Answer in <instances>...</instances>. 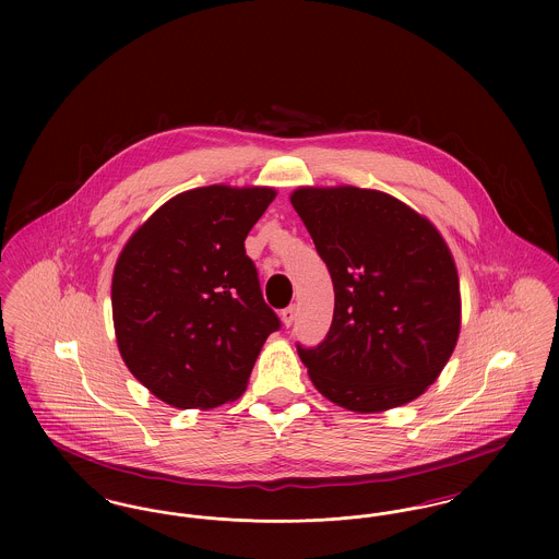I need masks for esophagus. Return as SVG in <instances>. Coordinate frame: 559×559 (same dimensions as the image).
<instances>
[{
  "mask_svg": "<svg viewBox=\"0 0 559 559\" xmlns=\"http://www.w3.org/2000/svg\"><path fill=\"white\" fill-rule=\"evenodd\" d=\"M295 317H297L295 306H287V308L281 312V319H283V324H285V326H292Z\"/></svg>",
  "mask_w": 559,
  "mask_h": 559,
  "instance_id": "esophagus-1",
  "label": "esophagus"
}]
</instances>
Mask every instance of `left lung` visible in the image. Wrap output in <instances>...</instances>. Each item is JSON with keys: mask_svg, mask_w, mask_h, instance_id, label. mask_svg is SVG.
Returning a JSON list of instances; mask_svg holds the SVG:
<instances>
[{"mask_svg": "<svg viewBox=\"0 0 559 559\" xmlns=\"http://www.w3.org/2000/svg\"><path fill=\"white\" fill-rule=\"evenodd\" d=\"M329 267L335 310L317 347L297 346L324 399L381 413L419 399L461 331V292L438 228L396 197L356 187L292 192Z\"/></svg>", "mask_w": 559, "mask_h": 559, "instance_id": "obj_1", "label": "left lung"}]
</instances>
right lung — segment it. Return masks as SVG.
<instances>
[{
  "label": "right lung",
  "mask_w": 559,
  "mask_h": 559,
  "mask_svg": "<svg viewBox=\"0 0 559 559\" xmlns=\"http://www.w3.org/2000/svg\"><path fill=\"white\" fill-rule=\"evenodd\" d=\"M267 187L192 188L163 203L121 249L112 324L133 377L176 408L239 399L270 333L245 239L274 201Z\"/></svg>",
  "instance_id": "obj_1"
}]
</instances>
